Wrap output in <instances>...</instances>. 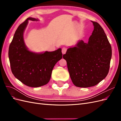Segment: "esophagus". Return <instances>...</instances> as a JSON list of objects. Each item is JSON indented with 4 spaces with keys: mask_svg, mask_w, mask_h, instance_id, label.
Here are the masks:
<instances>
[{
    "mask_svg": "<svg viewBox=\"0 0 121 121\" xmlns=\"http://www.w3.org/2000/svg\"><path fill=\"white\" fill-rule=\"evenodd\" d=\"M67 48H66V47H63L61 50V52H62V53H63V54L65 53V52H67Z\"/></svg>",
    "mask_w": 121,
    "mask_h": 121,
    "instance_id": "obj_1",
    "label": "esophagus"
}]
</instances>
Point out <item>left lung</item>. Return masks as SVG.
<instances>
[{"label":"left lung","instance_id":"1","mask_svg":"<svg viewBox=\"0 0 121 121\" xmlns=\"http://www.w3.org/2000/svg\"><path fill=\"white\" fill-rule=\"evenodd\" d=\"M92 22L94 30L88 43L79 40L63 55L72 82L78 87L97 85L107 77L110 66L111 45L101 26Z\"/></svg>","mask_w":121,"mask_h":121}]
</instances>
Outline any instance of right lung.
<instances>
[{
  "label": "right lung",
  "mask_w": 121,
  "mask_h": 121,
  "mask_svg": "<svg viewBox=\"0 0 121 121\" xmlns=\"http://www.w3.org/2000/svg\"><path fill=\"white\" fill-rule=\"evenodd\" d=\"M29 20L37 21L38 19L28 17L18 27L9 45V57L14 76L26 85L38 87L48 83L53 68L63 54L61 48L41 53L28 49L23 35Z\"/></svg>",
  "instance_id": "add662e5"
}]
</instances>
